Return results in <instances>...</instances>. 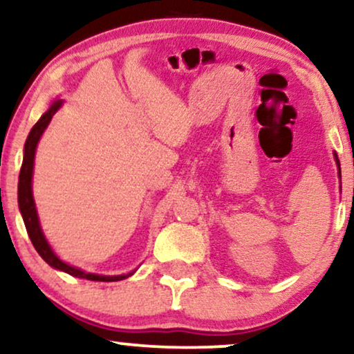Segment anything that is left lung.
<instances>
[{
  "instance_id": "obj_1",
  "label": "left lung",
  "mask_w": 354,
  "mask_h": 354,
  "mask_svg": "<svg viewBox=\"0 0 354 354\" xmlns=\"http://www.w3.org/2000/svg\"><path fill=\"white\" fill-rule=\"evenodd\" d=\"M335 159H337V164H338V167H339V162H338V158H335Z\"/></svg>"
}]
</instances>
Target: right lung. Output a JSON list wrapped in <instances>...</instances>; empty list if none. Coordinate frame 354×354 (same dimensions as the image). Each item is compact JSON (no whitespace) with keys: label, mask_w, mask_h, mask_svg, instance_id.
Here are the masks:
<instances>
[{"label":"right lung","mask_w":354,"mask_h":354,"mask_svg":"<svg viewBox=\"0 0 354 354\" xmlns=\"http://www.w3.org/2000/svg\"><path fill=\"white\" fill-rule=\"evenodd\" d=\"M59 105H62V100H57V102L52 104V107H50L47 112L40 117V120L32 127L29 136H27L26 140L24 160H22V167L19 174V188H17V201H19V209H21L22 219H24L27 234H29L35 250L39 252V255L47 261L50 267L70 273L73 277L91 279V281H120V279L127 278L128 274H120V277H100V274L86 273L82 272V270H77L75 267L66 265L65 261H62L57 255L53 254V250L50 249L47 241H45L42 229H40L39 218H37V211H35L34 196H32V169H34V156H35L37 143H39L40 136H42L44 130L47 128L50 120H52L55 112L59 109Z\"/></svg>","instance_id":"add662e5"}]
</instances>
